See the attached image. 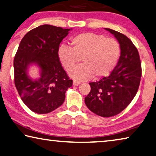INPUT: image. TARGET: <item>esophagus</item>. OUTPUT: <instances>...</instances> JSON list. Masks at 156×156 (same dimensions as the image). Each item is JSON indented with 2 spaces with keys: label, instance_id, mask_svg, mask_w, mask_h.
<instances>
[{
  "label": "esophagus",
  "instance_id": "obj_1",
  "mask_svg": "<svg viewBox=\"0 0 156 156\" xmlns=\"http://www.w3.org/2000/svg\"><path fill=\"white\" fill-rule=\"evenodd\" d=\"M80 84V82H79V81H78V80H74L73 81V85H74V86H78V85H79Z\"/></svg>",
  "mask_w": 156,
  "mask_h": 156
}]
</instances>
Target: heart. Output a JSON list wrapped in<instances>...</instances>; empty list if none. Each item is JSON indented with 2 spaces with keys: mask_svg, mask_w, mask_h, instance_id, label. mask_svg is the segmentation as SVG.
Segmentation results:
<instances>
[{
  "mask_svg": "<svg viewBox=\"0 0 156 156\" xmlns=\"http://www.w3.org/2000/svg\"><path fill=\"white\" fill-rule=\"evenodd\" d=\"M72 48L60 46L57 55L61 65L69 71L80 61L83 64L70 72L76 80L100 78L109 75L117 65L120 55V44L117 40L101 34L85 33L71 39Z\"/></svg>",
  "mask_w": 156,
  "mask_h": 156,
  "instance_id": "b5f03b06",
  "label": "heart"
}]
</instances>
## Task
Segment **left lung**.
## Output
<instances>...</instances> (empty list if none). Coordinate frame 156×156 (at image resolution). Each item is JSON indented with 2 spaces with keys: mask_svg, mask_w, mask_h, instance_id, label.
Wrapping results in <instances>:
<instances>
[{
  "mask_svg": "<svg viewBox=\"0 0 156 156\" xmlns=\"http://www.w3.org/2000/svg\"><path fill=\"white\" fill-rule=\"evenodd\" d=\"M120 44L121 55L117 66L108 76L90 83L91 91L85 103L91 112L103 117L117 115L134 98L142 76V65L138 51L123 34L105 28Z\"/></svg>",
  "mask_w": 156,
  "mask_h": 156,
  "instance_id": "8db88e82",
  "label": "left lung"
}]
</instances>
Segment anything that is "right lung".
<instances>
[{
	"label": "right lung",
	"instance_id": "obj_1",
	"mask_svg": "<svg viewBox=\"0 0 156 156\" xmlns=\"http://www.w3.org/2000/svg\"><path fill=\"white\" fill-rule=\"evenodd\" d=\"M71 30L42 25L29 31L19 44L14 59V84L21 100L34 112L46 114L57 109L72 86L73 80L57 55L60 44ZM33 63L41 69V78L36 80L27 74Z\"/></svg>",
	"mask_w": 156,
	"mask_h": 156
}]
</instances>
